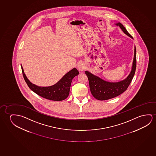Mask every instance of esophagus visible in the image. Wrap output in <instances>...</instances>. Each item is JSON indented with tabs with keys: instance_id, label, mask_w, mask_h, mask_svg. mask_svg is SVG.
I'll return each instance as SVG.
<instances>
[{
	"instance_id": "34e87169",
	"label": "esophagus",
	"mask_w": 156,
	"mask_h": 156,
	"mask_svg": "<svg viewBox=\"0 0 156 156\" xmlns=\"http://www.w3.org/2000/svg\"><path fill=\"white\" fill-rule=\"evenodd\" d=\"M77 67L78 70H79L80 71H84L85 70V66H84V64L82 62H80L79 63H78Z\"/></svg>"
}]
</instances>
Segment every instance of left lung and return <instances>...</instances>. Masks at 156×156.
I'll return each instance as SVG.
<instances>
[{
  "instance_id": "left-lung-1",
  "label": "left lung",
  "mask_w": 156,
  "mask_h": 156,
  "mask_svg": "<svg viewBox=\"0 0 156 156\" xmlns=\"http://www.w3.org/2000/svg\"><path fill=\"white\" fill-rule=\"evenodd\" d=\"M116 25L119 26L125 34L133 38L132 36L128 32L122 23H119ZM134 52L133 63L131 72L128 76L122 81L116 83L105 81L99 77L93 75L92 73L87 71H85V73L88 77L90 92L96 99L99 100L110 99L120 95L126 90L131 83L135 73L136 68V49L135 47Z\"/></svg>"
}]
</instances>
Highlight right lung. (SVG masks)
Here are the masks:
<instances>
[{
	"label": "right lung",
	"instance_id": "add662e5",
	"mask_svg": "<svg viewBox=\"0 0 156 156\" xmlns=\"http://www.w3.org/2000/svg\"><path fill=\"white\" fill-rule=\"evenodd\" d=\"M21 69L25 81L30 89L41 97L53 101H62L68 98L72 79L75 76L79 75V72L77 69L73 68L66 73L56 84L51 86L40 87L32 84L27 79L22 66Z\"/></svg>",
	"mask_w": 156,
	"mask_h": 156
}]
</instances>
